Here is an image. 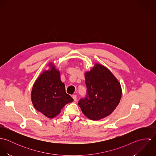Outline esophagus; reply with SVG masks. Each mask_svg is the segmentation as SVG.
<instances>
[{
	"instance_id": "34e87169",
	"label": "esophagus",
	"mask_w": 156,
	"mask_h": 156,
	"mask_svg": "<svg viewBox=\"0 0 156 156\" xmlns=\"http://www.w3.org/2000/svg\"><path fill=\"white\" fill-rule=\"evenodd\" d=\"M73 98L74 99V100L76 101L77 100V95H73Z\"/></svg>"
}]
</instances>
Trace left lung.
<instances>
[{
  "label": "left lung",
  "instance_id": "8db88e82",
  "mask_svg": "<svg viewBox=\"0 0 156 156\" xmlns=\"http://www.w3.org/2000/svg\"><path fill=\"white\" fill-rule=\"evenodd\" d=\"M88 93L79 102L83 113L89 119L100 120L111 115L119 105L122 96L120 82L109 69L95 63L85 73Z\"/></svg>",
  "mask_w": 156,
  "mask_h": 156
}]
</instances>
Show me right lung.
<instances>
[{
  "mask_svg": "<svg viewBox=\"0 0 156 156\" xmlns=\"http://www.w3.org/2000/svg\"><path fill=\"white\" fill-rule=\"evenodd\" d=\"M47 67L48 69L43 70L35 81L30 96L35 109L51 119L61 113L66 104L73 102V99L66 93L60 71L54 62H50Z\"/></svg>",
  "mask_w": 156,
  "mask_h": 156,
  "instance_id": "obj_1",
  "label": "right lung"
}]
</instances>
